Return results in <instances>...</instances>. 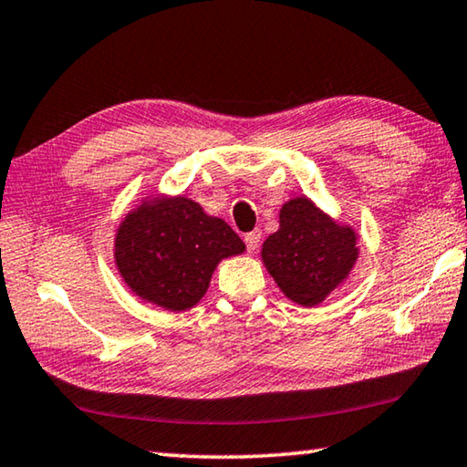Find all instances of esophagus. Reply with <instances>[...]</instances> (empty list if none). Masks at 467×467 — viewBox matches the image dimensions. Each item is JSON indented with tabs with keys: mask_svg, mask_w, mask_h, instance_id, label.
<instances>
[{
	"mask_svg": "<svg viewBox=\"0 0 467 467\" xmlns=\"http://www.w3.org/2000/svg\"><path fill=\"white\" fill-rule=\"evenodd\" d=\"M259 241H262V233L259 231H251L244 234V244H247L249 253H255V249L259 247Z\"/></svg>",
	"mask_w": 467,
	"mask_h": 467,
	"instance_id": "esophagus-1",
	"label": "esophagus"
}]
</instances>
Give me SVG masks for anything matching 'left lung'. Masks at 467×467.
I'll return each mask as SVG.
<instances>
[{"mask_svg": "<svg viewBox=\"0 0 467 467\" xmlns=\"http://www.w3.org/2000/svg\"><path fill=\"white\" fill-rule=\"evenodd\" d=\"M358 259V236L306 195L280 210V228L267 236L262 262L278 288L300 306H315L346 282Z\"/></svg>", "mask_w": 467, "mask_h": 467, "instance_id": "left-lung-1", "label": "left lung"}]
</instances>
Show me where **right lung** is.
I'll use <instances>...</instances> for the list:
<instances>
[{"mask_svg": "<svg viewBox=\"0 0 467 467\" xmlns=\"http://www.w3.org/2000/svg\"><path fill=\"white\" fill-rule=\"evenodd\" d=\"M244 243L223 218L208 216L185 195L141 200L115 234V265L133 295L164 311L181 313L200 303L212 274Z\"/></svg>", "mask_w": 467, "mask_h": 467, "instance_id": "obj_1", "label": "right lung"}]
</instances>
